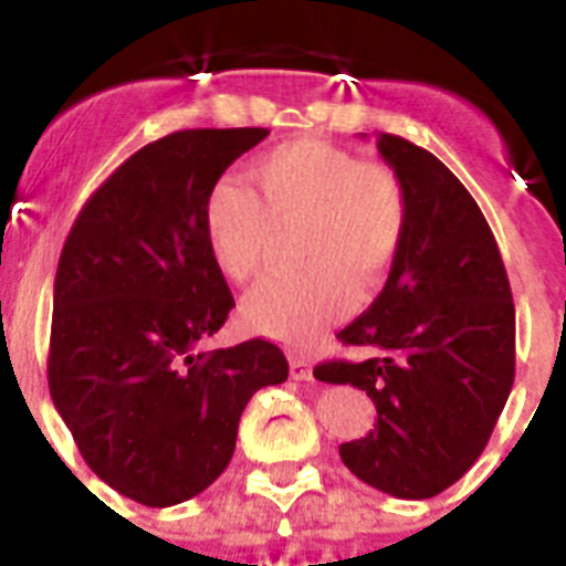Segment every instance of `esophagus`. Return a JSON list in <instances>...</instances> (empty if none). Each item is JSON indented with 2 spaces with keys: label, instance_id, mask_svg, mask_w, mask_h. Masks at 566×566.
Wrapping results in <instances>:
<instances>
[{
  "label": "esophagus",
  "instance_id": "obj_1",
  "mask_svg": "<svg viewBox=\"0 0 566 566\" xmlns=\"http://www.w3.org/2000/svg\"><path fill=\"white\" fill-rule=\"evenodd\" d=\"M289 374H292V379H312V363L306 357H292L289 359Z\"/></svg>",
  "mask_w": 566,
  "mask_h": 566
}]
</instances>
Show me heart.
Listing matches in <instances>:
<instances>
[{"label":"heart","instance_id":"heart-1","mask_svg":"<svg viewBox=\"0 0 566 566\" xmlns=\"http://www.w3.org/2000/svg\"><path fill=\"white\" fill-rule=\"evenodd\" d=\"M247 187L223 181L203 209L214 263L234 283L263 274L274 232L294 234L292 277L269 280L243 303L252 332L306 345L382 286L408 232V198L388 164L319 138L277 144L249 164Z\"/></svg>","mask_w":566,"mask_h":566}]
</instances>
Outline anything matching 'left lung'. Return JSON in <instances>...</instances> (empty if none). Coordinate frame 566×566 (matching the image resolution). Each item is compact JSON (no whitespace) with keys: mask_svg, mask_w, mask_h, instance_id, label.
I'll use <instances>...</instances> for the list:
<instances>
[{"mask_svg":"<svg viewBox=\"0 0 566 566\" xmlns=\"http://www.w3.org/2000/svg\"><path fill=\"white\" fill-rule=\"evenodd\" d=\"M408 198V232L371 308L337 334L359 363L314 368L377 405L368 437L339 444L365 484L431 499L482 457L516 377V308L479 203L437 155L379 133Z\"/></svg>","mask_w":566,"mask_h":566,"instance_id":"1","label":"left lung"}]
</instances>
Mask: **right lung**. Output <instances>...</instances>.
<instances>
[{"label": "right lung", "instance_id": "add662e5", "mask_svg": "<svg viewBox=\"0 0 566 566\" xmlns=\"http://www.w3.org/2000/svg\"><path fill=\"white\" fill-rule=\"evenodd\" d=\"M263 127L181 129L90 195L53 286L48 385L84 462L122 496L169 507L227 470L254 391L286 382L269 339L201 352L234 306L203 209Z\"/></svg>", "mask_w": 566, "mask_h": 566}]
</instances>
